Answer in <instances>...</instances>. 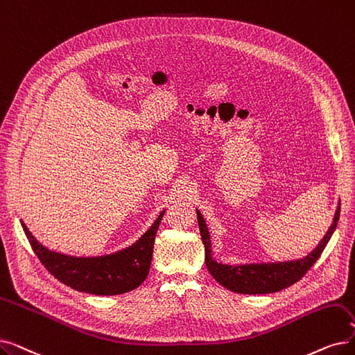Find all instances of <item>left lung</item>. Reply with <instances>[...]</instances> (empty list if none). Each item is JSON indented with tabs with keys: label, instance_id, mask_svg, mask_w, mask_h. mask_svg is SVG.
I'll return each instance as SVG.
<instances>
[{
	"label": "left lung",
	"instance_id": "left-lung-1",
	"mask_svg": "<svg viewBox=\"0 0 355 355\" xmlns=\"http://www.w3.org/2000/svg\"><path fill=\"white\" fill-rule=\"evenodd\" d=\"M196 211L200 235H202V241L205 243V261L207 270L213 275V279L219 284H222L225 288L235 293H241V295H267V293L280 291L291 284H295L306 274V271L316 263V259L320 257L322 251L325 250L334 230L336 229V222L340 219L341 203H338L336 206L334 222L329 226L325 236L320 239L316 248L311 254H307L304 258L293 261H280V263L238 266L222 264L213 259L210 234L206 226V220L202 213H200V210Z\"/></svg>",
	"mask_w": 355,
	"mask_h": 355
}]
</instances>
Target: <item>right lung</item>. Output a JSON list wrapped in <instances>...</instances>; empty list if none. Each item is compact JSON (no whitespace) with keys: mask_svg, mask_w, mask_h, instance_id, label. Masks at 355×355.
Segmentation results:
<instances>
[{"mask_svg":"<svg viewBox=\"0 0 355 355\" xmlns=\"http://www.w3.org/2000/svg\"><path fill=\"white\" fill-rule=\"evenodd\" d=\"M165 210L146 232L128 248L101 257H72L43 246L21 220L24 234L40 263L73 290L97 296H114L139 287L149 272L153 242Z\"/></svg>","mask_w":355,"mask_h":355,"instance_id":"obj_1","label":"right lung"}]
</instances>
